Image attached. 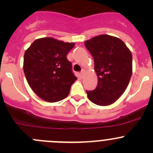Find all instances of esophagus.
<instances>
[{
    "label": "esophagus",
    "instance_id": "obj_1",
    "mask_svg": "<svg viewBox=\"0 0 153 153\" xmlns=\"http://www.w3.org/2000/svg\"><path fill=\"white\" fill-rule=\"evenodd\" d=\"M84 72H85V71L84 70H82L81 72H80V77H81V78H83V77H84Z\"/></svg>",
    "mask_w": 153,
    "mask_h": 153
}]
</instances>
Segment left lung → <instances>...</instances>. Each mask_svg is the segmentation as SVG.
<instances>
[{"label":"left lung","instance_id":"1","mask_svg":"<svg viewBox=\"0 0 153 153\" xmlns=\"http://www.w3.org/2000/svg\"><path fill=\"white\" fill-rule=\"evenodd\" d=\"M94 58L98 83L94 90L86 91L88 98L100 106L112 104L121 97L132 72V56L121 39L101 35L85 42Z\"/></svg>","mask_w":153,"mask_h":153}]
</instances>
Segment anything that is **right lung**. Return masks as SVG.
Wrapping results in <instances>:
<instances>
[{"label":"right lung","mask_w":153,"mask_h":153,"mask_svg":"<svg viewBox=\"0 0 153 153\" xmlns=\"http://www.w3.org/2000/svg\"><path fill=\"white\" fill-rule=\"evenodd\" d=\"M74 43L52 38L37 39L26 50L24 72L31 89L41 99L57 102L67 98L77 80L67 58Z\"/></svg>","instance_id":"obj_1"}]
</instances>
